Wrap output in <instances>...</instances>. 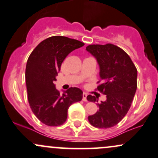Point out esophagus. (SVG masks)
Wrapping results in <instances>:
<instances>
[{
	"label": "esophagus",
	"mask_w": 158,
	"mask_h": 158,
	"mask_svg": "<svg viewBox=\"0 0 158 158\" xmlns=\"http://www.w3.org/2000/svg\"><path fill=\"white\" fill-rule=\"evenodd\" d=\"M86 97H87V94H86V93H83V101H84V102H87Z\"/></svg>",
	"instance_id": "obj_1"
}]
</instances>
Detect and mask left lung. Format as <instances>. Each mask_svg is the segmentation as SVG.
<instances>
[{"instance_id":"obj_1","label":"left lung","mask_w":158,"mask_h":158,"mask_svg":"<svg viewBox=\"0 0 158 158\" xmlns=\"http://www.w3.org/2000/svg\"><path fill=\"white\" fill-rule=\"evenodd\" d=\"M86 50L96 58L100 67L98 83L102 84L96 89L107 96L105 102L97 104L98 111L88 120L95 127L109 128L122 121L130 109L137 88V70L128 54L113 44L89 45ZM86 98L98 102L94 95Z\"/></svg>"}]
</instances>
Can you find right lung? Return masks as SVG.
I'll return each instance as SVG.
<instances>
[{"label": "right lung", "mask_w": 158, "mask_h": 158, "mask_svg": "<svg viewBox=\"0 0 158 158\" xmlns=\"http://www.w3.org/2000/svg\"><path fill=\"white\" fill-rule=\"evenodd\" d=\"M84 45L78 40L54 36L41 42L29 56L25 70L28 102L35 116L46 125H63L71 104L83 98L82 90L77 87L60 95L54 82L65 58Z\"/></svg>", "instance_id": "right-lung-1"}]
</instances>
